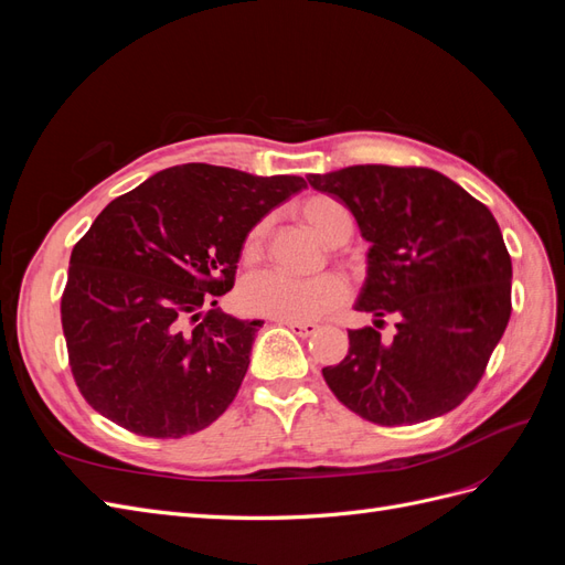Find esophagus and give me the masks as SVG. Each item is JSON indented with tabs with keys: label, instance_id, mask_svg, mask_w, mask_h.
I'll list each match as a JSON object with an SVG mask.
<instances>
[{
	"label": "esophagus",
	"instance_id": "34e87169",
	"mask_svg": "<svg viewBox=\"0 0 565 565\" xmlns=\"http://www.w3.org/2000/svg\"><path fill=\"white\" fill-rule=\"evenodd\" d=\"M278 322L287 324V328L292 330L295 334H299V337H311V334H316L320 330L318 322H303V320H278Z\"/></svg>",
	"mask_w": 565,
	"mask_h": 565
}]
</instances>
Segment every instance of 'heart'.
Returning a JSON list of instances; mask_svg holds the SVG:
<instances>
[{
	"instance_id": "b5f03b06",
	"label": "heart",
	"mask_w": 565,
	"mask_h": 565,
	"mask_svg": "<svg viewBox=\"0 0 565 565\" xmlns=\"http://www.w3.org/2000/svg\"><path fill=\"white\" fill-rule=\"evenodd\" d=\"M301 214L324 243L341 245L349 241L353 218L344 204L328 195L303 200ZM268 218L254 224L245 237V259H256L264 249ZM349 297L344 278L334 273H322L316 278H295L282 270H262L249 276L241 289V301L249 313L268 316L276 320H313L332 311Z\"/></svg>"
}]
</instances>
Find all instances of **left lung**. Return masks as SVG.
<instances>
[{
  "mask_svg": "<svg viewBox=\"0 0 565 565\" xmlns=\"http://www.w3.org/2000/svg\"><path fill=\"white\" fill-rule=\"evenodd\" d=\"M344 202L370 243L353 309L397 318V334L349 330V355L322 367L334 396L382 426L450 413L483 377L511 316V259L486 204L424 167L355 164L309 174Z\"/></svg>",
  "mask_w": 565,
  "mask_h": 565,
  "instance_id": "8db88e82",
  "label": "left lung"
}]
</instances>
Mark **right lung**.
Here are the masks:
<instances>
[{
  "label": "right lung",
  "mask_w": 565,
  "mask_h": 565,
  "mask_svg": "<svg viewBox=\"0 0 565 565\" xmlns=\"http://www.w3.org/2000/svg\"><path fill=\"white\" fill-rule=\"evenodd\" d=\"M301 188V177L191 162L96 216L61 299L75 382L96 413L150 438L195 434L224 415L264 320L214 309L216 297L233 287L252 226Z\"/></svg>",
  "instance_id": "1"
}]
</instances>
